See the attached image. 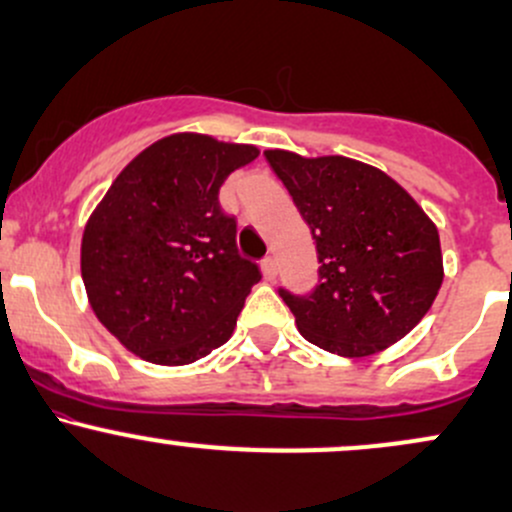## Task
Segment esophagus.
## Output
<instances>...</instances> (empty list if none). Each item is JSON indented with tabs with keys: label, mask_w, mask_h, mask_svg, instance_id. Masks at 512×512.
Segmentation results:
<instances>
[{
	"label": "esophagus",
	"mask_w": 512,
	"mask_h": 512,
	"mask_svg": "<svg viewBox=\"0 0 512 512\" xmlns=\"http://www.w3.org/2000/svg\"><path fill=\"white\" fill-rule=\"evenodd\" d=\"M262 274H264V279H267V281L274 279V276H276L274 257H264V260H262Z\"/></svg>",
	"instance_id": "esophagus-1"
}]
</instances>
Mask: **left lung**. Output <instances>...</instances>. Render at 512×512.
Segmentation results:
<instances>
[{
    "label": "left lung",
    "instance_id": "8db88e82",
    "mask_svg": "<svg viewBox=\"0 0 512 512\" xmlns=\"http://www.w3.org/2000/svg\"><path fill=\"white\" fill-rule=\"evenodd\" d=\"M320 260L308 296L281 289L310 344L337 356H370L421 322L443 284L436 223L399 182L346 156L305 158L267 149Z\"/></svg>",
    "mask_w": 512,
    "mask_h": 512
}]
</instances>
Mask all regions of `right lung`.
I'll return each instance as SVG.
<instances>
[{"label": "right lung", "instance_id": "1", "mask_svg": "<svg viewBox=\"0 0 512 512\" xmlns=\"http://www.w3.org/2000/svg\"><path fill=\"white\" fill-rule=\"evenodd\" d=\"M257 146L180 132L127 163L88 216L81 276L93 313L132 354L187 366L231 339L260 267L238 255L219 190Z\"/></svg>", "mask_w": 512, "mask_h": 512}]
</instances>
